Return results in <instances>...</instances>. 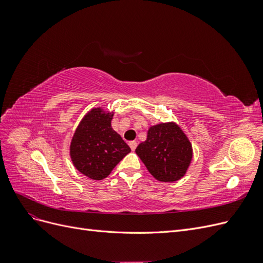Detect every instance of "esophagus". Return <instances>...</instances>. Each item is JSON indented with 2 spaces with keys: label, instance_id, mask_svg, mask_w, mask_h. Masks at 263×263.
<instances>
[{
  "label": "esophagus",
  "instance_id": "34e87169",
  "mask_svg": "<svg viewBox=\"0 0 263 263\" xmlns=\"http://www.w3.org/2000/svg\"><path fill=\"white\" fill-rule=\"evenodd\" d=\"M129 147H130V149L134 151L135 149H136V147H137V142H136V141H130V142H129Z\"/></svg>",
  "mask_w": 263,
  "mask_h": 263
}]
</instances>
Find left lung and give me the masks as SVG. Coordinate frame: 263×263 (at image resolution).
I'll return each mask as SVG.
<instances>
[{
	"label": "left lung",
	"mask_w": 263,
	"mask_h": 263,
	"mask_svg": "<svg viewBox=\"0 0 263 263\" xmlns=\"http://www.w3.org/2000/svg\"><path fill=\"white\" fill-rule=\"evenodd\" d=\"M136 154L155 179L161 182L180 180L192 160V145L174 123L151 126L147 139L136 148Z\"/></svg>",
	"instance_id": "left-lung-1"
}]
</instances>
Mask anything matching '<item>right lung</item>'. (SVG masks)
I'll return each mask as SVG.
<instances>
[{"mask_svg": "<svg viewBox=\"0 0 263 263\" xmlns=\"http://www.w3.org/2000/svg\"><path fill=\"white\" fill-rule=\"evenodd\" d=\"M114 113L101 107L87 113L73 135L70 156L73 165L87 178L103 180L130 153L129 146L112 128Z\"/></svg>", "mask_w": 263, "mask_h": 263, "instance_id": "obj_1", "label": "right lung"}]
</instances>
